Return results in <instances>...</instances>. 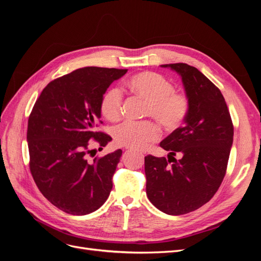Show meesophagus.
Listing matches in <instances>:
<instances>
[{"label":"esophagus","mask_w":261,"mask_h":261,"mask_svg":"<svg viewBox=\"0 0 261 261\" xmlns=\"http://www.w3.org/2000/svg\"><path fill=\"white\" fill-rule=\"evenodd\" d=\"M141 155H143V153H141Z\"/></svg>","instance_id":"obj_1"}]
</instances>
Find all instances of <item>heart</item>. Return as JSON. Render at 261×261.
<instances>
[{"mask_svg": "<svg viewBox=\"0 0 261 261\" xmlns=\"http://www.w3.org/2000/svg\"><path fill=\"white\" fill-rule=\"evenodd\" d=\"M125 87L137 98L147 101L146 116L156 118L168 130L180 127L189 112V100L185 93L174 90L164 76L154 72H140L125 82ZM100 112L110 122H116L123 113L122 92L109 88L100 100ZM115 143L132 149H145L160 137V128L152 121H126L113 129Z\"/></svg>", "mask_w": 261, "mask_h": 261, "instance_id": "b5f03b06", "label": "heart"}]
</instances>
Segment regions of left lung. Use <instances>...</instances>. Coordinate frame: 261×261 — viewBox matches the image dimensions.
<instances>
[{
	"label": "left lung",
	"mask_w": 261,
	"mask_h": 261,
	"mask_svg": "<svg viewBox=\"0 0 261 261\" xmlns=\"http://www.w3.org/2000/svg\"><path fill=\"white\" fill-rule=\"evenodd\" d=\"M162 66L180 75L189 112L185 125L160 143L168 159L145 156L146 192L158 209L179 216L200 208L217 193L226 173L234 126L220 89L198 69L185 63Z\"/></svg>",
	"instance_id": "1"
}]
</instances>
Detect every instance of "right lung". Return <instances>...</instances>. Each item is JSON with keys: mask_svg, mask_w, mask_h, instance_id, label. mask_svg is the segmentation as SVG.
Wrapping results in <instances>:
<instances>
[{"mask_svg": "<svg viewBox=\"0 0 261 261\" xmlns=\"http://www.w3.org/2000/svg\"><path fill=\"white\" fill-rule=\"evenodd\" d=\"M127 69L84 67L45 86L29 118V169L39 191L55 207L84 216L106 202L122 150L89 162L91 141L105 147L112 138L97 130L100 100Z\"/></svg>", "mask_w": 261, "mask_h": 261, "instance_id": "obj_1", "label": "right lung"}]
</instances>
